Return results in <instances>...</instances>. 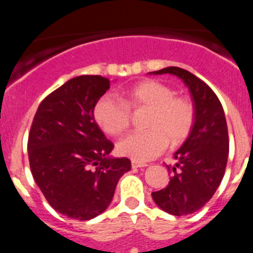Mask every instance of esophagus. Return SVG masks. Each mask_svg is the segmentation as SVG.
Returning a JSON list of instances; mask_svg holds the SVG:
<instances>
[{
    "label": "esophagus",
    "mask_w": 253,
    "mask_h": 253,
    "mask_svg": "<svg viewBox=\"0 0 253 253\" xmlns=\"http://www.w3.org/2000/svg\"><path fill=\"white\" fill-rule=\"evenodd\" d=\"M148 166L147 163L144 162H138V161H131V167L133 169H139V167H146Z\"/></svg>",
    "instance_id": "1"
}]
</instances>
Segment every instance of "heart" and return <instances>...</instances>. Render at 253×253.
<instances>
[{
    "mask_svg": "<svg viewBox=\"0 0 253 253\" xmlns=\"http://www.w3.org/2000/svg\"><path fill=\"white\" fill-rule=\"evenodd\" d=\"M119 100L104 96L95 104L93 118L104 133L119 137L130 126L131 113L146 110L142 126L120 140L116 146L123 157L146 162L157 157L167 146L185 142L193 130L195 107L186 96L175 95L167 84L156 80H143L118 93Z\"/></svg>",
    "mask_w": 253,
    "mask_h": 253,
    "instance_id": "heart-1",
    "label": "heart"
}]
</instances>
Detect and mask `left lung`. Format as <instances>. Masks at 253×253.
I'll return each mask as SVG.
<instances>
[{
    "label": "left lung",
    "mask_w": 253,
    "mask_h": 253,
    "mask_svg": "<svg viewBox=\"0 0 253 253\" xmlns=\"http://www.w3.org/2000/svg\"><path fill=\"white\" fill-rule=\"evenodd\" d=\"M181 78L189 87L195 107L193 130L175 153L177 163L169 185L152 193L154 203L172 215L195 213L209 202L224 176L229 138L223 106L214 91L186 69L178 67L156 71ZM169 171V167L167 166Z\"/></svg>",
    "instance_id": "1"
}]
</instances>
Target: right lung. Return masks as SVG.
Returning a JSON list of instances; mask_svg holds the SVG:
<instances>
[{
    "instance_id": "obj_1",
    "label": "right lung",
    "mask_w": 253,
    "mask_h": 253,
    "mask_svg": "<svg viewBox=\"0 0 253 253\" xmlns=\"http://www.w3.org/2000/svg\"><path fill=\"white\" fill-rule=\"evenodd\" d=\"M101 76H78L49 93L35 113L28 139L30 169L46 202L58 213L88 220L104 213L128 158H110L114 144L93 118L109 90Z\"/></svg>"
}]
</instances>
